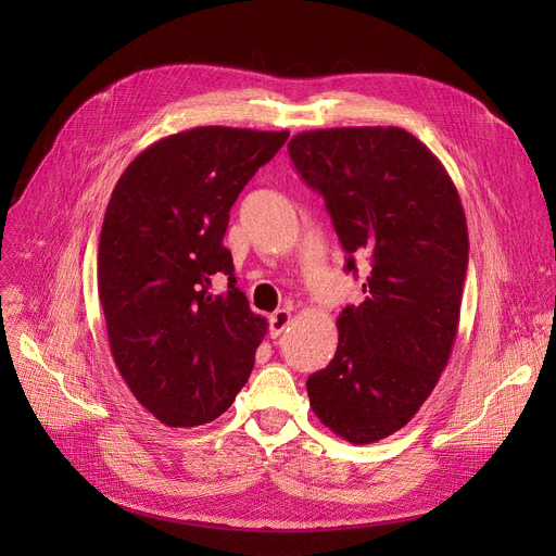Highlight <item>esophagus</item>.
Returning <instances> with one entry per match:
<instances>
[{
  "label": "esophagus",
  "instance_id": "obj_1",
  "mask_svg": "<svg viewBox=\"0 0 556 556\" xmlns=\"http://www.w3.org/2000/svg\"><path fill=\"white\" fill-rule=\"evenodd\" d=\"M290 317H293V315H290L288 308H279V311H275V313L270 315L268 323H270V336H273V338H277V336L283 333V329L290 325Z\"/></svg>",
  "mask_w": 556,
  "mask_h": 556
}]
</instances>
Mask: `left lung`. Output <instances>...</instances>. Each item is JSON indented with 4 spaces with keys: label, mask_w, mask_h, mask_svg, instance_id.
<instances>
[{
    "label": "left lung",
    "mask_w": 556,
    "mask_h": 556,
    "mask_svg": "<svg viewBox=\"0 0 556 556\" xmlns=\"http://www.w3.org/2000/svg\"><path fill=\"white\" fill-rule=\"evenodd\" d=\"M302 180L325 195L346 270L369 256L365 302L338 317L331 363L308 376L315 417L352 444L410 421L448 365L469 229L444 164L396 126L325 128L288 143Z\"/></svg>",
    "instance_id": "obj_1"
}]
</instances>
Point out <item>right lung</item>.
<instances>
[{
  "instance_id": "add662e5",
  "label": "right lung",
  "mask_w": 556,
  "mask_h": 556,
  "mask_svg": "<svg viewBox=\"0 0 556 556\" xmlns=\"http://www.w3.org/2000/svg\"><path fill=\"white\" fill-rule=\"evenodd\" d=\"M288 130L200 126L162 137L116 182L99 241L110 352L135 399L170 428L220 417L248 383L266 317L223 245L229 210ZM223 274L228 288L211 293Z\"/></svg>"
}]
</instances>
